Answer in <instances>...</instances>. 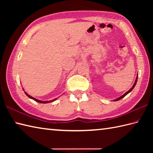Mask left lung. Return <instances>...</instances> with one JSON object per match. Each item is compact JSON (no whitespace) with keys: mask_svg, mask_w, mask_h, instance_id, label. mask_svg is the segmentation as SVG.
Instances as JSON below:
<instances>
[{"mask_svg":"<svg viewBox=\"0 0 153 153\" xmlns=\"http://www.w3.org/2000/svg\"><path fill=\"white\" fill-rule=\"evenodd\" d=\"M137 77H138V76H137V77H136V79H135V83H134V85H133V87H131V88L130 89H129V91H127L125 94H123V95H122L121 97H119V98H118V99H115L114 100V101H117V100H120V99H122V98H123V97H124L126 95H128V94L129 93V92H131V91L133 90V89H134V87H135V85H136V83H137Z\"/></svg>","mask_w":153,"mask_h":153,"instance_id":"obj_1","label":"left lung"}]
</instances>
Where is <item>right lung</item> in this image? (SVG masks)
Here are the masks:
<instances>
[{
    "label": "right lung",
    "mask_w": 153,
    "mask_h": 153,
    "mask_svg": "<svg viewBox=\"0 0 153 153\" xmlns=\"http://www.w3.org/2000/svg\"><path fill=\"white\" fill-rule=\"evenodd\" d=\"M25 95H26L29 97V98H30V99H33V100H35V101L38 102H39V103H48V102H53V101H54L55 100H56V99H54V100H47V101H43V100H38V99H35L34 97H32L31 96L29 95L27 93H25Z\"/></svg>",
    "instance_id": "add662e5"
}]
</instances>
